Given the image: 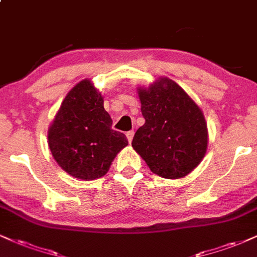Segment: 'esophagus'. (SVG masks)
I'll return each mask as SVG.
<instances>
[{
  "label": "esophagus",
  "instance_id": "34e87169",
  "mask_svg": "<svg viewBox=\"0 0 257 257\" xmlns=\"http://www.w3.org/2000/svg\"><path fill=\"white\" fill-rule=\"evenodd\" d=\"M134 136H135V132L134 131L126 132V137H127V141L130 142V143H131L132 139H134Z\"/></svg>",
  "mask_w": 257,
  "mask_h": 257
}]
</instances>
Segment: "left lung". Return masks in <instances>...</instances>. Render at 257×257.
<instances>
[{"label": "left lung", "instance_id": "8db88e82", "mask_svg": "<svg viewBox=\"0 0 257 257\" xmlns=\"http://www.w3.org/2000/svg\"><path fill=\"white\" fill-rule=\"evenodd\" d=\"M145 122L132 147L150 170L164 179H180L198 167L207 149L204 114L185 90L169 78L138 89Z\"/></svg>", "mask_w": 257, "mask_h": 257}]
</instances>
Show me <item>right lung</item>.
Here are the masks:
<instances>
[{"label": "right lung", "instance_id": "1", "mask_svg": "<svg viewBox=\"0 0 257 257\" xmlns=\"http://www.w3.org/2000/svg\"><path fill=\"white\" fill-rule=\"evenodd\" d=\"M112 122L102 95L90 81L76 84L49 130V147L56 162L77 179L103 176L116 154L128 144L125 135L112 130Z\"/></svg>", "mask_w": 257, "mask_h": 257}]
</instances>
